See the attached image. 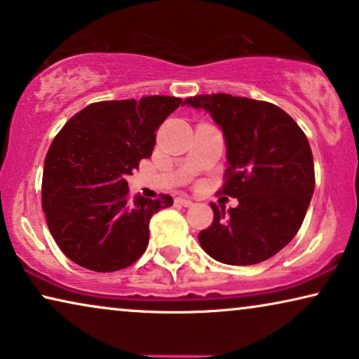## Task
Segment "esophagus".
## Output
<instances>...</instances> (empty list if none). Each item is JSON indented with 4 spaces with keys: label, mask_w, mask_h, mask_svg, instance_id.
Segmentation results:
<instances>
[{
    "label": "esophagus",
    "mask_w": 359,
    "mask_h": 359,
    "mask_svg": "<svg viewBox=\"0 0 359 359\" xmlns=\"http://www.w3.org/2000/svg\"><path fill=\"white\" fill-rule=\"evenodd\" d=\"M175 203L180 205H184V208H189V205H193V199H189L188 196H180V198L175 199Z\"/></svg>",
    "instance_id": "34e87169"
}]
</instances>
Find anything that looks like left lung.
I'll return each instance as SVG.
<instances>
[{"instance_id": "1", "label": "left lung", "mask_w": 359, "mask_h": 359, "mask_svg": "<svg viewBox=\"0 0 359 359\" xmlns=\"http://www.w3.org/2000/svg\"><path fill=\"white\" fill-rule=\"evenodd\" d=\"M184 104L208 111L224 132L229 166L219 193L237 208L210 204L214 220L199 232L204 252L225 264L262 263L301 229L316 188L306 134L281 107L232 95H198Z\"/></svg>"}]
</instances>
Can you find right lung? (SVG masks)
<instances>
[{"instance_id": "right-lung-1", "label": "right lung", "mask_w": 359, "mask_h": 359, "mask_svg": "<svg viewBox=\"0 0 359 359\" xmlns=\"http://www.w3.org/2000/svg\"><path fill=\"white\" fill-rule=\"evenodd\" d=\"M181 97L100 101L76 112L47 151L42 209L65 257L97 273L135 263L149 245L151 215L173 198L135 196L126 178L154 151L156 130Z\"/></svg>"}]
</instances>
